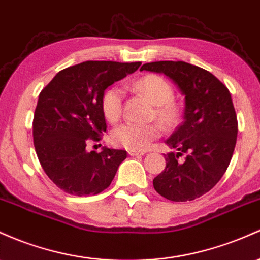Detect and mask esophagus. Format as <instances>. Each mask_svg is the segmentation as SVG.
<instances>
[{
    "mask_svg": "<svg viewBox=\"0 0 260 260\" xmlns=\"http://www.w3.org/2000/svg\"><path fill=\"white\" fill-rule=\"evenodd\" d=\"M128 154H129L131 156H137V155H144V152H142V150H128Z\"/></svg>",
    "mask_w": 260,
    "mask_h": 260,
    "instance_id": "1",
    "label": "esophagus"
}]
</instances>
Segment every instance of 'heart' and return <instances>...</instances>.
<instances>
[{
	"instance_id": "1",
	"label": "heart",
	"mask_w": 260,
	"mask_h": 260,
	"mask_svg": "<svg viewBox=\"0 0 260 260\" xmlns=\"http://www.w3.org/2000/svg\"><path fill=\"white\" fill-rule=\"evenodd\" d=\"M133 87L142 92L150 102L156 105L155 116L167 125L178 121L179 108L172 101L174 90L172 85L161 76L148 74L133 82ZM124 92L118 85L108 87L102 95L101 107L106 119L110 122L118 121L123 106ZM161 136V127L158 123H135L125 122L118 125L111 135L112 143L129 150H145L154 139Z\"/></svg>"
}]
</instances>
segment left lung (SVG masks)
I'll list each match as a JSON object with an SVG mask.
<instances>
[{
	"label": "left lung",
	"instance_id": "obj_1",
	"mask_svg": "<svg viewBox=\"0 0 260 260\" xmlns=\"http://www.w3.org/2000/svg\"><path fill=\"white\" fill-rule=\"evenodd\" d=\"M141 70L164 74L185 96L184 122L167 139L178 152L165 155L167 167L153 185L170 201H192L221 180L232 159L238 122L231 93L210 71L189 62H147Z\"/></svg>",
	"mask_w": 260,
	"mask_h": 260
}]
</instances>
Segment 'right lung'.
Masks as SVG:
<instances>
[{
  "mask_svg": "<svg viewBox=\"0 0 260 260\" xmlns=\"http://www.w3.org/2000/svg\"><path fill=\"white\" fill-rule=\"evenodd\" d=\"M142 62L84 61L59 71L39 93L33 119V142L48 178L75 196L107 189L127 152L104 147L87 152L90 141L106 132L101 100L105 90Z\"/></svg>",
  "mask_w": 260,
  "mask_h": 260,
  "instance_id": "1",
  "label": "right lung"
}]
</instances>
